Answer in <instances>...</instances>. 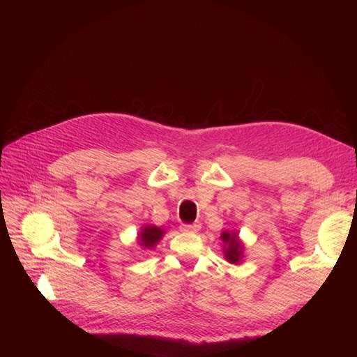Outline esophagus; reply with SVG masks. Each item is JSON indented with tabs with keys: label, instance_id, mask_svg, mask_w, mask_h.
I'll use <instances>...</instances> for the list:
<instances>
[{
	"label": "esophagus",
	"instance_id": "obj_1",
	"mask_svg": "<svg viewBox=\"0 0 357 357\" xmlns=\"http://www.w3.org/2000/svg\"><path fill=\"white\" fill-rule=\"evenodd\" d=\"M201 229V223H192V225H183L181 231L183 232H189V234H195Z\"/></svg>",
	"mask_w": 357,
	"mask_h": 357
}]
</instances>
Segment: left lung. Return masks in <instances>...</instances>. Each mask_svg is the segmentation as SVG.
Returning a JSON list of instances; mask_svg holds the SVG:
<instances>
[{"mask_svg": "<svg viewBox=\"0 0 357 357\" xmlns=\"http://www.w3.org/2000/svg\"><path fill=\"white\" fill-rule=\"evenodd\" d=\"M222 240V252L226 259V262L232 265H240L244 261V252H245V244L240 238L238 231H223L220 234Z\"/></svg>", "mask_w": 357, "mask_h": 357, "instance_id": "obj_1", "label": "left lung"}]
</instances>
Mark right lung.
Here are the masks:
<instances>
[{
    "label": "right lung",
    "instance_id": "right-lung-1",
    "mask_svg": "<svg viewBox=\"0 0 357 357\" xmlns=\"http://www.w3.org/2000/svg\"><path fill=\"white\" fill-rule=\"evenodd\" d=\"M137 235L138 245H142V248H146V250H152V248H155L158 243L164 238L165 231L162 228H158L155 225H144L139 228Z\"/></svg>",
    "mask_w": 357,
    "mask_h": 357
}]
</instances>
